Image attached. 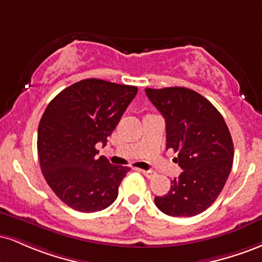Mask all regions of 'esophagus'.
Returning <instances> with one entry per match:
<instances>
[{
  "instance_id": "esophagus-1",
  "label": "esophagus",
  "mask_w": 262,
  "mask_h": 262,
  "mask_svg": "<svg viewBox=\"0 0 262 262\" xmlns=\"http://www.w3.org/2000/svg\"><path fill=\"white\" fill-rule=\"evenodd\" d=\"M141 173H143L145 177H148V179H152V177L156 175L155 171L152 170H141Z\"/></svg>"
}]
</instances>
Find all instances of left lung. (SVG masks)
Here are the masks:
<instances>
[{
	"label": "left lung",
	"instance_id": "obj_1",
	"mask_svg": "<svg viewBox=\"0 0 262 262\" xmlns=\"http://www.w3.org/2000/svg\"><path fill=\"white\" fill-rule=\"evenodd\" d=\"M166 123V148L177 152L183 172L155 204L171 217H193L214 203L229 176L234 145L219 111L186 87L145 89Z\"/></svg>",
	"mask_w": 262,
	"mask_h": 262
}]
</instances>
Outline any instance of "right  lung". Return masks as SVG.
I'll return each instance as SVG.
<instances>
[{
    "instance_id": "right-lung-1",
    "label": "right lung",
    "mask_w": 262,
    "mask_h": 262,
    "mask_svg": "<svg viewBox=\"0 0 262 262\" xmlns=\"http://www.w3.org/2000/svg\"><path fill=\"white\" fill-rule=\"evenodd\" d=\"M138 87L100 79L66 87L48 104L38 127V156L45 181L79 212L110 207L129 170L114 166L97 146L106 145Z\"/></svg>"
}]
</instances>
